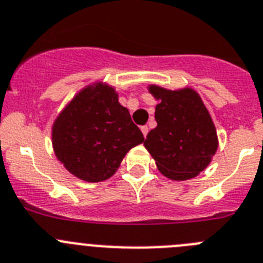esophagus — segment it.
Listing matches in <instances>:
<instances>
[{
    "instance_id": "34e87169",
    "label": "esophagus",
    "mask_w": 263,
    "mask_h": 263,
    "mask_svg": "<svg viewBox=\"0 0 263 263\" xmlns=\"http://www.w3.org/2000/svg\"><path fill=\"white\" fill-rule=\"evenodd\" d=\"M140 129H141V132H143V135H144V138H145V136L148 135V131H149V129H148V127H147V125H141Z\"/></svg>"
}]
</instances>
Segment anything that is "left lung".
<instances>
[{"label": "left lung", "mask_w": 263, "mask_h": 263, "mask_svg": "<svg viewBox=\"0 0 263 263\" xmlns=\"http://www.w3.org/2000/svg\"><path fill=\"white\" fill-rule=\"evenodd\" d=\"M149 92L160 103L155 109L157 127L148 132L145 148L168 179L195 177L209 165L218 148L209 111L192 88L172 91L152 84Z\"/></svg>", "instance_id": "left-lung-1"}]
</instances>
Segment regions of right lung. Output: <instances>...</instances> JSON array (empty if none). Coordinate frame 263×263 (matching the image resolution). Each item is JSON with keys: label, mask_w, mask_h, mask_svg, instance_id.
I'll return each instance as SVG.
<instances>
[{"label": "right lung", "mask_w": 263, "mask_h": 263, "mask_svg": "<svg viewBox=\"0 0 263 263\" xmlns=\"http://www.w3.org/2000/svg\"><path fill=\"white\" fill-rule=\"evenodd\" d=\"M51 136L59 161L88 182L109 179L125 154L144 141L115 88L106 83L78 92L55 119Z\"/></svg>", "instance_id": "right-lung-1"}]
</instances>
